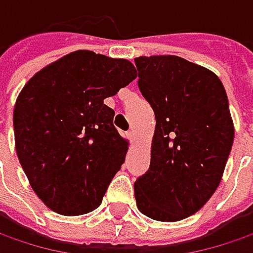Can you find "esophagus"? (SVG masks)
I'll return each instance as SVG.
<instances>
[{"label":"esophagus","instance_id":"esophagus-1","mask_svg":"<svg viewBox=\"0 0 253 253\" xmlns=\"http://www.w3.org/2000/svg\"><path fill=\"white\" fill-rule=\"evenodd\" d=\"M126 137L128 138L130 141H131V140H133V131H127V133H126Z\"/></svg>","mask_w":253,"mask_h":253}]
</instances>
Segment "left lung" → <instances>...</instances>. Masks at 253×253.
<instances>
[{"mask_svg":"<svg viewBox=\"0 0 253 253\" xmlns=\"http://www.w3.org/2000/svg\"><path fill=\"white\" fill-rule=\"evenodd\" d=\"M138 89L156 115L151 160L134 182L138 211L175 222L212 197L234 143L225 87L214 72L174 55L134 59Z\"/></svg>","mask_w":253,"mask_h":253,"instance_id":"obj_1","label":"left lung"}]
</instances>
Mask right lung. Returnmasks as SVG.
<instances>
[{
	"label": "right lung",
	"instance_id": "1",
	"mask_svg": "<svg viewBox=\"0 0 253 253\" xmlns=\"http://www.w3.org/2000/svg\"><path fill=\"white\" fill-rule=\"evenodd\" d=\"M137 78L134 65L76 50L35 73L17 97V156L32 190L49 210L92 212L125 163L128 141L103 103Z\"/></svg>",
	"mask_w": 253,
	"mask_h": 253
}]
</instances>
